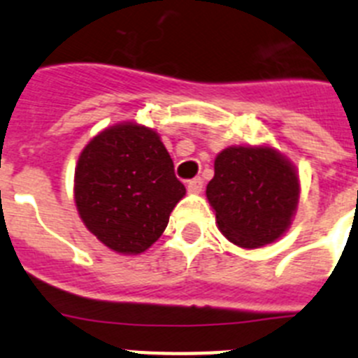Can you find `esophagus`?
<instances>
[{"label": "esophagus", "instance_id": "1", "mask_svg": "<svg viewBox=\"0 0 358 358\" xmlns=\"http://www.w3.org/2000/svg\"><path fill=\"white\" fill-rule=\"evenodd\" d=\"M202 186H204V182H202L201 177H195V179H189L188 182H186V188H188L189 194H199L202 189Z\"/></svg>", "mask_w": 358, "mask_h": 358}]
</instances>
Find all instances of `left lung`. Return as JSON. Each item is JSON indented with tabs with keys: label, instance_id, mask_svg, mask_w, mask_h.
Instances as JSON below:
<instances>
[{
	"label": "left lung",
	"instance_id": "8db88e82",
	"mask_svg": "<svg viewBox=\"0 0 358 358\" xmlns=\"http://www.w3.org/2000/svg\"><path fill=\"white\" fill-rule=\"evenodd\" d=\"M206 197L218 229L240 248L255 249L280 238L299 201L296 169L268 147H229L215 159Z\"/></svg>",
	"mask_w": 358,
	"mask_h": 358
}]
</instances>
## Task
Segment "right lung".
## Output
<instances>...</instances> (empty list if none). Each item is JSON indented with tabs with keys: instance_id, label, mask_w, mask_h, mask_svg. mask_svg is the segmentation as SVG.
Wrapping results in <instances>:
<instances>
[{
	"instance_id": "right-lung-1",
	"label": "right lung",
	"mask_w": 358,
	"mask_h": 358,
	"mask_svg": "<svg viewBox=\"0 0 358 358\" xmlns=\"http://www.w3.org/2000/svg\"><path fill=\"white\" fill-rule=\"evenodd\" d=\"M186 188L152 129L120 123L85 145L75 170V202L107 248L140 255L163 235Z\"/></svg>"
}]
</instances>
